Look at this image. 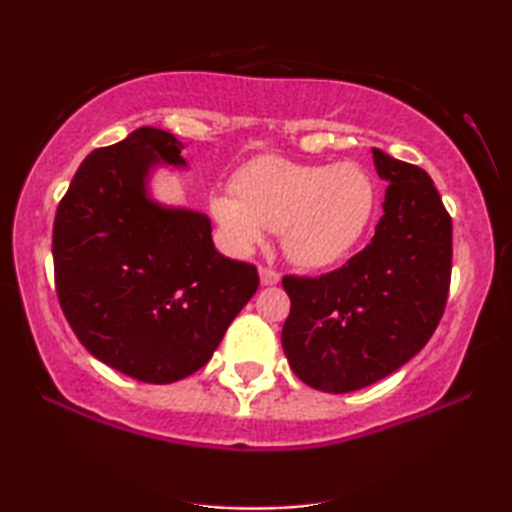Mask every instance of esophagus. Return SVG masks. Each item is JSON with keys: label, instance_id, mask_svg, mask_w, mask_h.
Listing matches in <instances>:
<instances>
[{"label": "esophagus", "instance_id": "1", "mask_svg": "<svg viewBox=\"0 0 512 512\" xmlns=\"http://www.w3.org/2000/svg\"><path fill=\"white\" fill-rule=\"evenodd\" d=\"M258 274H261L263 286H277V283L281 281V274L277 270H272V267H261Z\"/></svg>", "mask_w": 512, "mask_h": 512}]
</instances>
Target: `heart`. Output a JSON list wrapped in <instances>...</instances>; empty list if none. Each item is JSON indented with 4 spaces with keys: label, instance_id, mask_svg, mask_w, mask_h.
Listing matches in <instances>:
<instances>
[{
    "label": "heart",
    "instance_id": "heart-1",
    "mask_svg": "<svg viewBox=\"0 0 512 512\" xmlns=\"http://www.w3.org/2000/svg\"><path fill=\"white\" fill-rule=\"evenodd\" d=\"M233 194L212 199V215L240 254L281 233L283 254L306 270H325L352 254L377 206L373 178L355 162L297 164L263 157L235 180Z\"/></svg>",
    "mask_w": 512,
    "mask_h": 512
}]
</instances>
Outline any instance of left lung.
Segmentation results:
<instances>
[{
	"mask_svg": "<svg viewBox=\"0 0 512 512\" xmlns=\"http://www.w3.org/2000/svg\"><path fill=\"white\" fill-rule=\"evenodd\" d=\"M387 180L375 238L320 277H283L290 316L281 345L304 384L348 393L407 364L442 320L453 224L426 171L373 148Z\"/></svg>",
	"mask_w": 512,
	"mask_h": 512,
	"instance_id": "1",
	"label": "left lung"
}]
</instances>
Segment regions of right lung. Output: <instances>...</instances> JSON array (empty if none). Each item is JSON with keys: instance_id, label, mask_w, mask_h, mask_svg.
Instances as JSON below:
<instances>
[{"instance_id": "obj_1", "label": "right lung", "mask_w": 512, "mask_h": 512, "mask_svg": "<svg viewBox=\"0 0 512 512\" xmlns=\"http://www.w3.org/2000/svg\"><path fill=\"white\" fill-rule=\"evenodd\" d=\"M183 141L139 128L80 164L54 217L59 304L93 357L148 384L199 371L258 288L254 265L212 245L208 215L148 196Z\"/></svg>"}]
</instances>
